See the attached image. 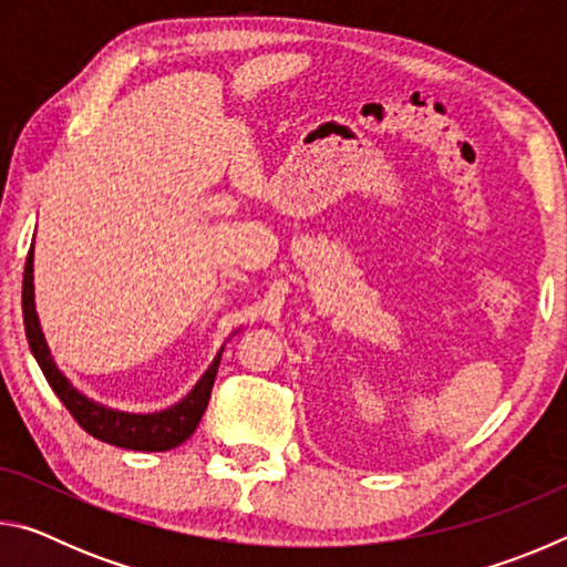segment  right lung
I'll use <instances>...</instances> for the list:
<instances>
[{
    "label": "right lung",
    "instance_id": "obj_1",
    "mask_svg": "<svg viewBox=\"0 0 567 567\" xmlns=\"http://www.w3.org/2000/svg\"><path fill=\"white\" fill-rule=\"evenodd\" d=\"M22 312H24V330H27V340H30V350L34 354V360L40 362L47 382H50L54 395L62 400V405L72 412V417L80 422V427L87 430L92 437L124 450L165 453V450L182 445L192 433H195L199 420H203L207 410L209 392H213L219 358H223L225 348H219L213 364H209L205 375L197 380V385L172 408L159 410V412H124L87 398L84 392H80L72 385L70 378H66L60 368H56V362L50 352V344H47L44 332L40 328V318H37V307H34V245L30 247V255H27V265H24Z\"/></svg>",
    "mask_w": 567,
    "mask_h": 567
}]
</instances>
